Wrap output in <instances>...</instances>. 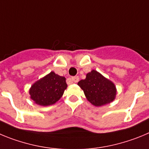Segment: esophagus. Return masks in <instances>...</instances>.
Listing matches in <instances>:
<instances>
[{"instance_id": "1", "label": "esophagus", "mask_w": 149, "mask_h": 149, "mask_svg": "<svg viewBox=\"0 0 149 149\" xmlns=\"http://www.w3.org/2000/svg\"><path fill=\"white\" fill-rule=\"evenodd\" d=\"M70 80L74 81V82H78L79 80V76H74V77H72L71 79H70Z\"/></svg>"}]
</instances>
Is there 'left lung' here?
Returning <instances> with one entry per match:
<instances>
[{"mask_svg":"<svg viewBox=\"0 0 149 149\" xmlns=\"http://www.w3.org/2000/svg\"><path fill=\"white\" fill-rule=\"evenodd\" d=\"M87 100L95 106H102L114 100L116 94L115 84L101 73L93 70L86 79L78 82Z\"/></svg>","mask_w":149,"mask_h":149,"instance_id":"1","label":"left lung"}]
</instances>
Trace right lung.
<instances>
[{
	"mask_svg": "<svg viewBox=\"0 0 149 149\" xmlns=\"http://www.w3.org/2000/svg\"><path fill=\"white\" fill-rule=\"evenodd\" d=\"M67 87L66 79L52 71L36 81L29 89V93L36 104L48 106L60 100Z\"/></svg>",
	"mask_w": 149,
	"mask_h": 149,
	"instance_id": "add662e5",
	"label": "right lung"
}]
</instances>
